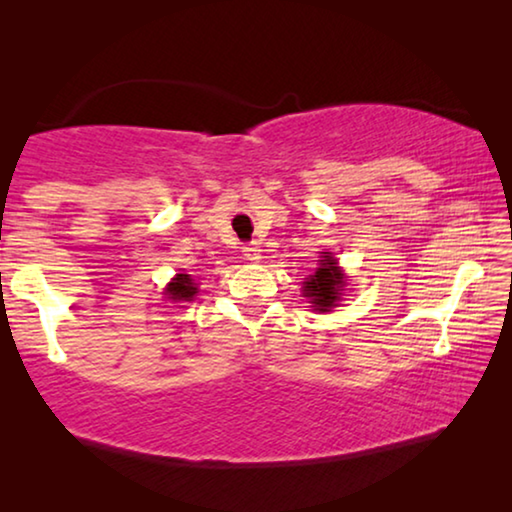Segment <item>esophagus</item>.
Listing matches in <instances>:
<instances>
[{
    "mask_svg": "<svg viewBox=\"0 0 512 512\" xmlns=\"http://www.w3.org/2000/svg\"><path fill=\"white\" fill-rule=\"evenodd\" d=\"M242 251H244V258H247V261H251V263H258V261H261V247H258V244L256 242H251V244H244V247H242Z\"/></svg>",
    "mask_w": 512,
    "mask_h": 512,
    "instance_id": "esophagus-1",
    "label": "esophagus"
}]
</instances>
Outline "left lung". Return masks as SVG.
Returning a JSON list of instances; mask_svg holds the SVG:
<instances>
[{"label":"left lung","instance_id":"8db88e82","mask_svg":"<svg viewBox=\"0 0 512 512\" xmlns=\"http://www.w3.org/2000/svg\"><path fill=\"white\" fill-rule=\"evenodd\" d=\"M321 254L324 256H321L317 272L307 277V282H303V296L310 298L314 310L331 312L333 307H338L347 279L331 251H321Z\"/></svg>","mask_w":512,"mask_h":512}]
</instances>
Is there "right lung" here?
<instances>
[{"instance_id":"obj_1","label":"right lung","mask_w":512,"mask_h":512,"mask_svg":"<svg viewBox=\"0 0 512 512\" xmlns=\"http://www.w3.org/2000/svg\"><path fill=\"white\" fill-rule=\"evenodd\" d=\"M195 293H198V284L191 275H177L165 289V296L170 300H193Z\"/></svg>"}]
</instances>
